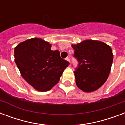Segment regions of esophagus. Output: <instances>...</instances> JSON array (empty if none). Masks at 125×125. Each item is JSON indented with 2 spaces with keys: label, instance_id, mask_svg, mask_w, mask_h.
Returning a JSON list of instances; mask_svg holds the SVG:
<instances>
[{
  "label": "esophagus",
  "instance_id": "34e87169",
  "mask_svg": "<svg viewBox=\"0 0 125 125\" xmlns=\"http://www.w3.org/2000/svg\"><path fill=\"white\" fill-rule=\"evenodd\" d=\"M65 60H66L68 61L70 63V58H69V57H67L66 58H65Z\"/></svg>",
  "mask_w": 125,
  "mask_h": 125
}]
</instances>
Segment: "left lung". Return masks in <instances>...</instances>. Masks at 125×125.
Listing matches in <instances>:
<instances>
[{
  "mask_svg": "<svg viewBox=\"0 0 125 125\" xmlns=\"http://www.w3.org/2000/svg\"><path fill=\"white\" fill-rule=\"evenodd\" d=\"M78 66L74 71L78 88L85 92L95 91L105 83L113 62L112 49L106 43L85 40L73 45Z\"/></svg>",
  "mask_w": 125,
  "mask_h": 125,
  "instance_id": "left-lung-1",
  "label": "left lung"
}]
</instances>
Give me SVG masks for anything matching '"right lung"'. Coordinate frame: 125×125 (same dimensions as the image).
<instances>
[{
	"instance_id": "1",
	"label": "right lung",
	"mask_w": 125,
	"mask_h": 125,
	"mask_svg": "<svg viewBox=\"0 0 125 125\" xmlns=\"http://www.w3.org/2000/svg\"><path fill=\"white\" fill-rule=\"evenodd\" d=\"M51 47L49 42L32 38L15 48V62L21 74L38 91L51 89L69 65L68 61L61 58L59 51H52Z\"/></svg>"
}]
</instances>
